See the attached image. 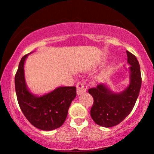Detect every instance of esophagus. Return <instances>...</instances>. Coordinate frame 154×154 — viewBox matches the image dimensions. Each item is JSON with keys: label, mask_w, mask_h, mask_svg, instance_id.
<instances>
[{"label": "esophagus", "mask_w": 154, "mask_h": 154, "mask_svg": "<svg viewBox=\"0 0 154 154\" xmlns=\"http://www.w3.org/2000/svg\"><path fill=\"white\" fill-rule=\"evenodd\" d=\"M87 90H88V86H87V85L85 83L82 82H79L77 84V92L78 95H81V94L86 92Z\"/></svg>", "instance_id": "34e87169"}]
</instances>
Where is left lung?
<instances>
[{
	"instance_id": "8db88e82",
	"label": "left lung",
	"mask_w": 154,
	"mask_h": 154,
	"mask_svg": "<svg viewBox=\"0 0 154 154\" xmlns=\"http://www.w3.org/2000/svg\"><path fill=\"white\" fill-rule=\"evenodd\" d=\"M126 53L131 65V82L125 90L116 94L103 84L88 90L94 99L90 115L100 126L110 128L121 123L132 111L139 95L142 82L139 63L135 55L128 51Z\"/></svg>"
}]
</instances>
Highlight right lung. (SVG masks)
<instances>
[{"instance_id":"right-lung-1","label":"right lung","mask_w":154,"mask_h":154,"mask_svg":"<svg viewBox=\"0 0 154 154\" xmlns=\"http://www.w3.org/2000/svg\"><path fill=\"white\" fill-rule=\"evenodd\" d=\"M19 62L15 75V88L18 105L24 116L31 125L43 131H51L62 126L67 116L72 101L76 97L75 87H60L41 97L28 90L24 79V62Z\"/></svg>"}]
</instances>
